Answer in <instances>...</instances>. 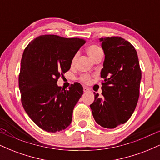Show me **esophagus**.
Listing matches in <instances>:
<instances>
[{"label":"esophagus","mask_w":160,"mask_h":160,"mask_svg":"<svg viewBox=\"0 0 160 160\" xmlns=\"http://www.w3.org/2000/svg\"><path fill=\"white\" fill-rule=\"evenodd\" d=\"M90 91V89H89V88L86 87V86H83V92H87Z\"/></svg>","instance_id":"1"}]
</instances>
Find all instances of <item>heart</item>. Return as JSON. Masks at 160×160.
Here are the masks:
<instances>
[{"mask_svg":"<svg viewBox=\"0 0 160 160\" xmlns=\"http://www.w3.org/2000/svg\"><path fill=\"white\" fill-rule=\"evenodd\" d=\"M86 50H87L88 55L90 56V58H92V59H94L95 56H98L99 53L102 52V50L101 49L100 47H98V46H96V45L89 46ZM77 56H78V54H75L74 56H73L72 59H71V65H74V64L75 61H76ZM80 80H81L82 82H89V81H90V76H89V75H87V74L82 75V76L80 78Z\"/></svg>","mask_w":160,"mask_h":160,"instance_id":"1","label":"heart"}]
</instances>
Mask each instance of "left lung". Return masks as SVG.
I'll list each match as a JSON object with an SVG mask.
<instances>
[{"label": "left lung", "instance_id": "8db88e82", "mask_svg": "<svg viewBox=\"0 0 160 160\" xmlns=\"http://www.w3.org/2000/svg\"><path fill=\"white\" fill-rule=\"evenodd\" d=\"M104 55L101 71L102 98L95 93L90 104L95 122L114 128L127 122L139 98L141 71L135 47L120 37L100 38Z\"/></svg>", "mask_w": 160, "mask_h": 160}]
</instances>
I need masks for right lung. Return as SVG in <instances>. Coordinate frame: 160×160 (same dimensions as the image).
I'll list each match as a JSON object with an SVG mask.
<instances>
[{"mask_svg":"<svg viewBox=\"0 0 160 160\" xmlns=\"http://www.w3.org/2000/svg\"><path fill=\"white\" fill-rule=\"evenodd\" d=\"M85 43L82 38L45 34L33 40L24 50L19 76L22 104L33 122L48 132L65 129L72 121L83 88L74 82L65 89L56 82Z\"/></svg>","mask_w":160,"mask_h":160,"instance_id":"1","label":"right lung"}]
</instances>
